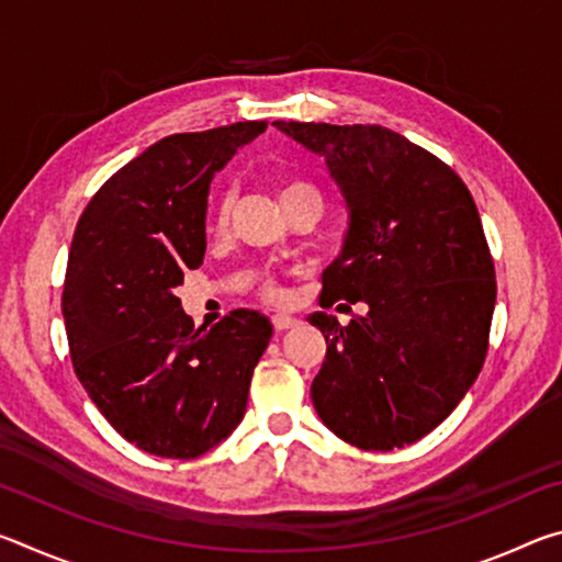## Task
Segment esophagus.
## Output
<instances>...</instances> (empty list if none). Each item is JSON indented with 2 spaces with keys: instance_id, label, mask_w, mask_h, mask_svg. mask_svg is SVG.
<instances>
[{
  "instance_id": "obj_1",
  "label": "esophagus",
  "mask_w": 562,
  "mask_h": 562,
  "mask_svg": "<svg viewBox=\"0 0 562 562\" xmlns=\"http://www.w3.org/2000/svg\"><path fill=\"white\" fill-rule=\"evenodd\" d=\"M294 325H297V319H292V317H288V315H274V317H272L274 331H284V329H290V327H294Z\"/></svg>"
}]
</instances>
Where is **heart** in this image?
<instances>
[{"instance_id": "heart-1", "label": "heart", "mask_w": 562, "mask_h": 562, "mask_svg": "<svg viewBox=\"0 0 562 562\" xmlns=\"http://www.w3.org/2000/svg\"><path fill=\"white\" fill-rule=\"evenodd\" d=\"M278 198H280L282 211H288L290 205L302 203V201H317L319 203L317 188L304 178H280L278 180ZM225 223H227V211L223 205L221 213H217V221H215L217 231H223ZM258 294L265 302H284V297H288V292H284L280 280L274 278L272 272H260L258 274Z\"/></svg>"}]
</instances>
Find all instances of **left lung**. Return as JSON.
Listing matches in <instances>:
<instances>
[{
    "label": "left lung",
    "mask_w": 562,
    "mask_h": 562,
    "mask_svg": "<svg viewBox=\"0 0 562 562\" xmlns=\"http://www.w3.org/2000/svg\"><path fill=\"white\" fill-rule=\"evenodd\" d=\"M325 156L345 195V250L322 272L319 307L364 302L347 327L317 312L327 341L312 404L341 441L392 451L434 431L488 351L496 270L479 207L451 166L384 126L274 121Z\"/></svg>",
    "instance_id": "left-lung-1"
}]
</instances>
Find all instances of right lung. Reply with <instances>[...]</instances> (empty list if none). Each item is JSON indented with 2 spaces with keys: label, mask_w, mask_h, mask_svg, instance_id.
<instances>
[{
  "label": "right lung",
  "mask_w": 562,
  "mask_h": 562,
  "mask_svg": "<svg viewBox=\"0 0 562 562\" xmlns=\"http://www.w3.org/2000/svg\"><path fill=\"white\" fill-rule=\"evenodd\" d=\"M265 128L240 121L160 138L119 168L76 223L61 294L74 372L146 453L195 459L245 416L270 319L235 310L195 329L176 288L203 265L215 170Z\"/></svg>",
  "instance_id": "1"
}]
</instances>
